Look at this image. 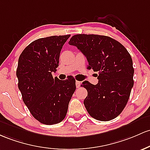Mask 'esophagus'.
<instances>
[{
    "mask_svg": "<svg viewBox=\"0 0 150 150\" xmlns=\"http://www.w3.org/2000/svg\"><path fill=\"white\" fill-rule=\"evenodd\" d=\"M75 84H76L77 88H80V81H76L75 82Z\"/></svg>",
    "mask_w": 150,
    "mask_h": 150,
    "instance_id": "obj_1",
    "label": "esophagus"
}]
</instances>
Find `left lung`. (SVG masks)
Returning a JSON list of instances; mask_svg holds the SVG:
<instances>
[{
	"label": "left lung",
	"instance_id": "obj_1",
	"mask_svg": "<svg viewBox=\"0 0 150 150\" xmlns=\"http://www.w3.org/2000/svg\"><path fill=\"white\" fill-rule=\"evenodd\" d=\"M86 57L88 68L98 72V83L84 81L88 90L84 105L89 115L100 121H110L125 108L134 85L132 57L120 42L105 35H75L69 41Z\"/></svg>",
	"mask_w": 150,
	"mask_h": 150
}]
</instances>
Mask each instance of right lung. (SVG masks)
Wrapping results in <instances>:
<instances>
[{"label": "right lung", "instance_id": "obj_1", "mask_svg": "<svg viewBox=\"0 0 150 150\" xmlns=\"http://www.w3.org/2000/svg\"><path fill=\"white\" fill-rule=\"evenodd\" d=\"M70 35L39 38L20 55L16 70L18 88L31 115L40 123L54 125L65 117L76 89L75 80L52 77L59 64L61 49Z\"/></svg>", "mask_w": 150, "mask_h": 150}]
</instances>
